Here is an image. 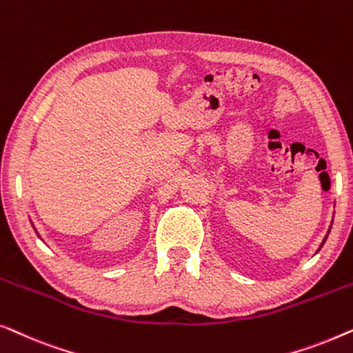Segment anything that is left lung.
<instances>
[{
	"label": "left lung",
	"mask_w": 353,
	"mask_h": 353,
	"mask_svg": "<svg viewBox=\"0 0 353 353\" xmlns=\"http://www.w3.org/2000/svg\"><path fill=\"white\" fill-rule=\"evenodd\" d=\"M331 230V228H330ZM327 234H330V231H327ZM327 234L325 236V239H323V243H321V245H320V248H323V244H325V241H326V238H327Z\"/></svg>",
	"instance_id": "8db88e82"
}]
</instances>
